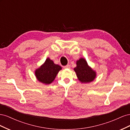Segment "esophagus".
<instances>
[{
  "label": "esophagus",
  "instance_id": "esophagus-1",
  "mask_svg": "<svg viewBox=\"0 0 130 130\" xmlns=\"http://www.w3.org/2000/svg\"><path fill=\"white\" fill-rule=\"evenodd\" d=\"M64 69H67V68H70V65L69 64H67V66H65L63 67Z\"/></svg>",
  "mask_w": 130,
  "mask_h": 130
}]
</instances>
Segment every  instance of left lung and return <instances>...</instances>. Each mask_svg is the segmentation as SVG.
<instances>
[{
    "label": "left lung",
    "instance_id": "8db88e82",
    "mask_svg": "<svg viewBox=\"0 0 130 130\" xmlns=\"http://www.w3.org/2000/svg\"><path fill=\"white\" fill-rule=\"evenodd\" d=\"M76 76L82 83H89L95 79L96 73L88 66L84 58H80L76 61V67L74 68Z\"/></svg>",
    "mask_w": 130,
    "mask_h": 130
}]
</instances>
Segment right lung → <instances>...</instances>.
<instances>
[{
  "instance_id": "add662e5",
  "label": "right lung",
  "mask_w": 130,
  "mask_h": 130,
  "mask_svg": "<svg viewBox=\"0 0 130 130\" xmlns=\"http://www.w3.org/2000/svg\"><path fill=\"white\" fill-rule=\"evenodd\" d=\"M61 69L60 66L55 64L48 57L44 63L35 70V74L38 81L45 85H49L54 81L57 74Z\"/></svg>"
}]
</instances>
